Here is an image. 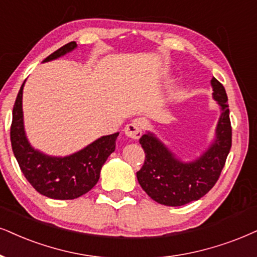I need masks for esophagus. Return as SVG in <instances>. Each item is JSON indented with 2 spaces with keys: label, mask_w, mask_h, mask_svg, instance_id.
<instances>
[{
  "label": "esophagus",
  "mask_w": 257,
  "mask_h": 257,
  "mask_svg": "<svg viewBox=\"0 0 257 257\" xmlns=\"http://www.w3.org/2000/svg\"><path fill=\"white\" fill-rule=\"evenodd\" d=\"M124 134L128 136V138H131L133 140H138L141 138L142 129H141V126H140L139 123L133 122V123H129V124L125 125Z\"/></svg>",
  "instance_id": "esophagus-1"
}]
</instances>
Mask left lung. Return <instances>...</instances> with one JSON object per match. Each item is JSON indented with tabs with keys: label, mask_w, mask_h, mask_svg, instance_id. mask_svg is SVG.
<instances>
[{
	"label": "left lung",
	"mask_w": 257,
	"mask_h": 257,
	"mask_svg": "<svg viewBox=\"0 0 257 257\" xmlns=\"http://www.w3.org/2000/svg\"><path fill=\"white\" fill-rule=\"evenodd\" d=\"M213 99L222 113L216 128V140L197 160L183 162L154 134L147 133L140 139L145 164L136 177L144 191L159 204L181 206L200 199L215 186L231 148L232 129L229 117L228 96L216 78L211 79Z\"/></svg>",
	"instance_id": "obj_1"
}]
</instances>
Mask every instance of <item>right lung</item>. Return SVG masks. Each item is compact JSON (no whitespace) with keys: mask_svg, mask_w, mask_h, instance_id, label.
Listing matches in <instances>:
<instances>
[{"mask_svg":"<svg viewBox=\"0 0 257 257\" xmlns=\"http://www.w3.org/2000/svg\"><path fill=\"white\" fill-rule=\"evenodd\" d=\"M76 47V42H69L48 56L44 63L65 56ZM24 85L25 83L16 97L11 125L12 148L19 166L39 193L52 199H76L97 184L102 166L115 151L118 133L102 136L69 157L57 158L44 154L32 147L26 138L22 113Z\"/></svg>","mask_w":257,"mask_h":257,"instance_id":"obj_1","label":"right lung"}]
</instances>
